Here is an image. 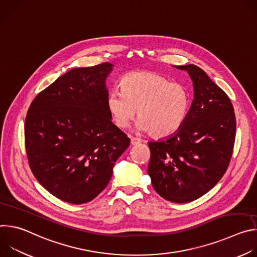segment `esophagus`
Returning a JSON list of instances; mask_svg holds the SVG:
<instances>
[{
	"instance_id": "obj_1",
	"label": "esophagus",
	"mask_w": 257,
	"mask_h": 257,
	"mask_svg": "<svg viewBox=\"0 0 257 257\" xmlns=\"http://www.w3.org/2000/svg\"><path fill=\"white\" fill-rule=\"evenodd\" d=\"M141 142L140 139L138 138H135V137H131V145H137Z\"/></svg>"
}]
</instances>
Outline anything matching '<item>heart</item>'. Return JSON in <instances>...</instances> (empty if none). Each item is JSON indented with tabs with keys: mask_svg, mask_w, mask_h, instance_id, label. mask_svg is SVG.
Here are the masks:
<instances>
[{
	"mask_svg": "<svg viewBox=\"0 0 257 257\" xmlns=\"http://www.w3.org/2000/svg\"><path fill=\"white\" fill-rule=\"evenodd\" d=\"M121 88L108 93L106 106L114 124L126 128L137 111L136 128L154 138H167L180 130L190 107L188 88L153 72H132Z\"/></svg>",
	"mask_w": 257,
	"mask_h": 257,
	"instance_id": "heart-1",
	"label": "heart"
}]
</instances>
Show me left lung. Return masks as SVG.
I'll return each instance as SVG.
<instances>
[{
	"mask_svg": "<svg viewBox=\"0 0 257 257\" xmlns=\"http://www.w3.org/2000/svg\"><path fill=\"white\" fill-rule=\"evenodd\" d=\"M188 72L194 99L187 118L172 136L149 143V175L163 198L184 203L209 191L230 164L236 117L227 93L195 65L176 66Z\"/></svg>",
	"mask_w": 257,
	"mask_h": 257,
	"instance_id": "obj_1",
	"label": "left lung"
}]
</instances>
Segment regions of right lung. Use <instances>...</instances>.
<instances>
[{
	"instance_id": "obj_1",
	"label": "right lung",
	"mask_w": 257,
	"mask_h": 257,
	"mask_svg": "<svg viewBox=\"0 0 257 257\" xmlns=\"http://www.w3.org/2000/svg\"><path fill=\"white\" fill-rule=\"evenodd\" d=\"M113 65L74 68L32 100L25 118L30 170L57 198L82 204L108 184L130 144L111 121L105 78Z\"/></svg>"
}]
</instances>
